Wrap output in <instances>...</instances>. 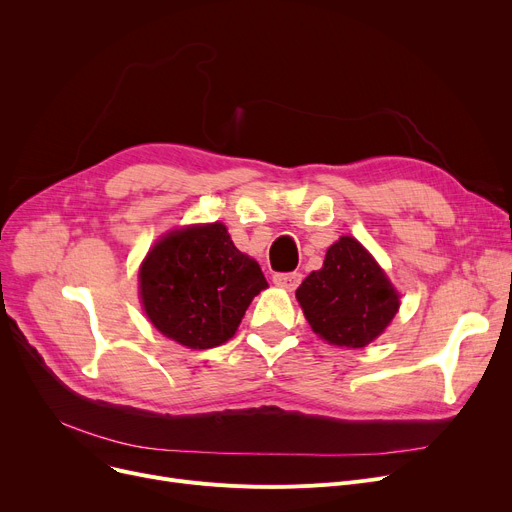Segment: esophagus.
I'll return each mask as SVG.
<instances>
[{
    "mask_svg": "<svg viewBox=\"0 0 512 512\" xmlns=\"http://www.w3.org/2000/svg\"><path fill=\"white\" fill-rule=\"evenodd\" d=\"M303 280V274L299 272H280V274H274V284L276 286H282L286 290H294Z\"/></svg>",
    "mask_w": 512,
    "mask_h": 512,
    "instance_id": "34e87169",
    "label": "esophagus"
}]
</instances>
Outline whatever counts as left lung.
I'll use <instances>...</instances> for the list:
<instances>
[{
  "mask_svg": "<svg viewBox=\"0 0 512 512\" xmlns=\"http://www.w3.org/2000/svg\"><path fill=\"white\" fill-rule=\"evenodd\" d=\"M297 299L313 332L346 348H363L378 338L400 305L382 267L353 236L334 242L324 267L297 288Z\"/></svg>",
  "mask_w": 512,
  "mask_h": 512,
  "instance_id": "obj_1",
  "label": "left lung"
}]
</instances>
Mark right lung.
<instances>
[{"label": "right lung", "instance_id": "add662e5", "mask_svg": "<svg viewBox=\"0 0 512 512\" xmlns=\"http://www.w3.org/2000/svg\"><path fill=\"white\" fill-rule=\"evenodd\" d=\"M139 280L151 324L188 348H213L232 338L253 297L267 286L259 263L234 247L220 222L161 238Z\"/></svg>", "mask_w": 512, "mask_h": 512}]
</instances>
